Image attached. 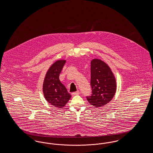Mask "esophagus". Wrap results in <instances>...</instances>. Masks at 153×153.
<instances>
[{"label": "esophagus", "mask_w": 153, "mask_h": 153, "mask_svg": "<svg viewBox=\"0 0 153 153\" xmlns=\"http://www.w3.org/2000/svg\"><path fill=\"white\" fill-rule=\"evenodd\" d=\"M79 94H80V92L79 91H77V92H73L72 94V95L74 96H76V95H79Z\"/></svg>", "instance_id": "1"}]
</instances>
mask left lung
<instances>
[{
  "label": "left lung",
  "mask_w": 153,
  "mask_h": 153,
  "mask_svg": "<svg viewBox=\"0 0 153 153\" xmlns=\"http://www.w3.org/2000/svg\"><path fill=\"white\" fill-rule=\"evenodd\" d=\"M91 85L92 94L87 99L96 108L111 102L116 93L115 77L109 66L100 59L95 58L91 62Z\"/></svg>",
  "instance_id": "8db88e82"
}]
</instances>
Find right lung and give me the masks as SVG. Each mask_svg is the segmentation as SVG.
Listing matches in <instances>:
<instances>
[{
    "instance_id": "1",
    "label": "right lung",
    "mask_w": 153,
    "mask_h": 153,
    "mask_svg": "<svg viewBox=\"0 0 153 153\" xmlns=\"http://www.w3.org/2000/svg\"><path fill=\"white\" fill-rule=\"evenodd\" d=\"M65 62V59H59L53 63L46 73L43 82L42 91L46 100L59 108L65 107L71 97L65 85L59 79Z\"/></svg>"
}]
</instances>
